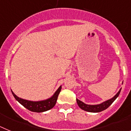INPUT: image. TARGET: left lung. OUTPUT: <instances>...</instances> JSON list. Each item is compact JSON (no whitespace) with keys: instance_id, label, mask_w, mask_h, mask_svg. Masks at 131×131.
<instances>
[{"instance_id":"obj_1","label":"left lung","mask_w":131,"mask_h":131,"mask_svg":"<svg viewBox=\"0 0 131 131\" xmlns=\"http://www.w3.org/2000/svg\"><path fill=\"white\" fill-rule=\"evenodd\" d=\"M121 89H120L119 91L116 94V95L115 96L112 98L110 100H108L107 101L104 102L98 105H87L85 104L83 102L80 101L79 100L77 99V102L78 106H79V107L82 110L84 111H86V112H94V113H96V112H100L103 110H105L106 109H107L109 106L112 104V103L114 102V100L116 99L118 97V96L119 95V93L121 92Z\"/></svg>"}]
</instances>
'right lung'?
Here are the masks:
<instances>
[{
    "mask_svg": "<svg viewBox=\"0 0 131 131\" xmlns=\"http://www.w3.org/2000/svg\"><path fill=\"white\" fill-rule=\"evenodd\" d=\"M61 89H62V86H60L58 88V89L56 91L54 94L51 98H48L46 100L39 102L28 101V100H24V99L18 97L12 91V93L14 96V98H16V100L19 102L21 104L24 106L25 108H27L29 111H31V112L40 113V112L49 110L55 106L56 101H57L58 96L59 94L61 91Z\"/></svg>",
    "mask_w": 131,
    "mask_h": 131,
    "instance_id": "1",
    "label": "right lung"
}]
</instances>
